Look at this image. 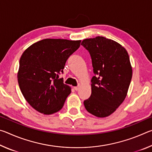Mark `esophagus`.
Here are the masks:
<instances>
[{"label": "esophagus", "instance_id": "34e87169", "mask_svg": "<svg viewBox=\"0 0 152 152\" xmlns=\"http://www.w3.org/2000/svg\"><path fill=\"white\" fill-rule=\"evenodd\" d=\"M79 88H80V86H75L74 87V89H75V91H78L79 90Z\"/></svg>", "mask_w": 152, "mask_h": 152}]
</instances>
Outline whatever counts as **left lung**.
Segmentation results:
<instances>
[{"label": "left lung", "mask_w": 152, "mask_h": 152, "mask_svg": "<svg viewBox=\"0 0 152 152\" xmlns=\"http://www.w3.org/2000/svg\"><path fill=\"white\" fill-rule=\"evenodd\" d=\"M81 45L91 54L95 74L91 95L84 101V107L97 117H108L127 96L132 78L129 56L119 43L101 36L84 39Z\"/></svg>", "instance_id": "1"}]
</instances>
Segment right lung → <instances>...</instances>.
Segmentation results:
<instances>
[{"mask_svg": "<svg viewBox=\"0 0 152 152\" xmlns=\"http://www.w3.org/2000/svg\"><path fill=\"white\" fill-rule=\"evenodd\" d=\"M80 40L45 39L25 50L19 61L18 83L23 95L33 109L44 115L61 109L71 88L64 84L68 58L80 45Z\"/></svg>", "mask_w": 152, "mask_h": 152, "instance_id": "right-lung-1", "label": "right lung"}]
</instances>
